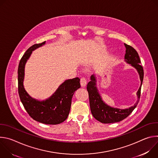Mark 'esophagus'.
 <instances>
[{"mask_svg":"<svg viewBox=\"0 0 158 158\" xmlns=\"http://www.w3.org/2000/svg\"><path fill=\"white\" fill-rule=\"evenodd\" d=\"M80 83H81V85L82 87H84L87 84V80L85 77H82L81 78V80H80Z\"/></svg>","mask_w":158,"mask_h":158,"instance_id":"34e87169","label":"esophagus"}]
</instances>
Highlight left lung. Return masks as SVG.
Returning <instances> with one entry per match:
<instances>
[{"label":"left lung","mask_w":158,"mask_h":158,"mask_svg":"<svg viewBox=\"0 0 158 158\" xmlns=\"http://www.w3.org/2000/svg\"><path fill=\"white\" fill-rule=\"evenodd\" d=\"M124 46L126 49L124 56L125 61L136 69L140 77L141 85L137 93L138 101L133 106H131L128 109H121L110 107L102 100L101 96L99 94L98 90L96 86V77L94 75H92L91 77V81L88 82L87 85V90L89 98L90 107H91V110L94 118L102 123L109 124L123 121L133 111V110L136 108L139 101L141 85L144 78L143 68V66L140 65L141 60L137 51L132 47L126 44H124Z\"/></svg>","instance_id":"obj_1"}]
</instances>
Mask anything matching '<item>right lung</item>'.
I'll return each mask as SVG.
<instances>
[{"label":"right lung","mask_w":158,"mask_h":158,"mask_svg":"<svg viewBox=\"0 0 158 158\" xmlns=\"http://www.w3.org/2000/svg\"><path fill=\"white\" fill-rule=\"evenodd\" d=\"M45 43L46 41L33 45L22 57L18 67V91L22 104L33 119L46 124H58L69 116L73 94L81 87L80 79L65 81L52 96L45 101L36 100L27 94L23 85L26 63L32 52Z\"/></svg>","instance_id":"obj_1"}]
</instances>
